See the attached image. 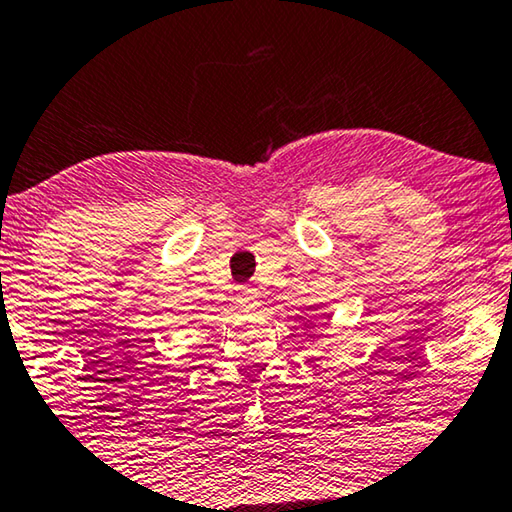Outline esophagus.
I'll list each match as a JSON object with an SVG mask.
<instances>
[{
	"mask_svg": "<svg viewBox=\"0 0 512 512\" xmlns=\"http://www.w3.org/2000/svg\"><path fill=\"white\" fill-rule=\"evenodd\" d=\"M236 301H239V306L243 311H255L257 304H259V297H257V290L248 285H241L239 292H236Z\"/></svg>",
	"mask_w": 512,
	"mask_h": 512,
	"instance_id": "1",
	"label": "esophagus"
}]
</instances>
